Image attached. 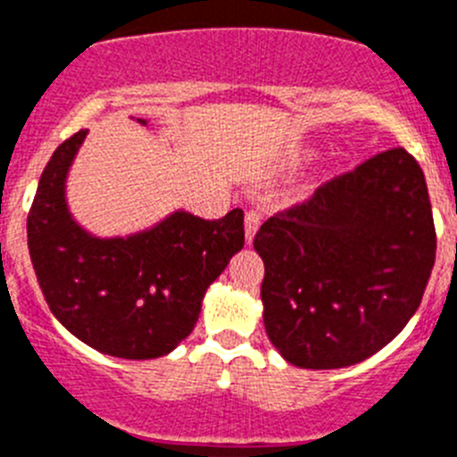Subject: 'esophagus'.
Returning <instances> with one entry per match:
<instances>
[{"instance_id":"1","label":"esophagus","mask_w":457,"mask_h":457,"mask_svg":"<svg viewBox=\"0 0 457 457\" xmlns=\"http://www.w3.org/2000/svg\"><path fill=\"white\" fill-rule=\"evenodd\" d=\"M259 225H262V213L254 212V209L245 212V241H248V244H253L254 232H257Z\"/></svg>"}]
</instances>
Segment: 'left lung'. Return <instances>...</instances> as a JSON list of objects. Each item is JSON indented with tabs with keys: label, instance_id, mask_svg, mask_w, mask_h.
<instances>
[{
	"label": "left lung",
	"instance_id": "obj_1",
	"mask_svg": "<svg viewBox=\"0 0 457 457\" xmlns=\"http://www.w3.org/2000/svg\"><path fill=\"white\" fill-rule=\"evenodd\" d=\"M264 326L303 369H341L387 346L417 312L435 264L428 187L394 147L330 179L254 234Z\"/></svg>",
	"mask_w": 457,
	"mask_h": 457
}]
</instances>
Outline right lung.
I'll list each match as a JSON object with an SVG mask.
<instances>
[{"label": "right lung", "mask_w": 457, "mask_h": 457, "mask_svg": "<svg viewBox=\"0 0 457 457\" xmlns=\"http://www.w3.org/2000/svg\"><path fill=\"white\" fill-rule=\"evenodd\" d=\"M86 134L61 143L40 175L27 219L36 278L52 314L90 348L125 360L168 355L195 328L204 291L244 248V212L219 220L175 212L127 238L93 237L65 203Z\"/></svg>", "instance_id": "add662e5"}]
</instances>
